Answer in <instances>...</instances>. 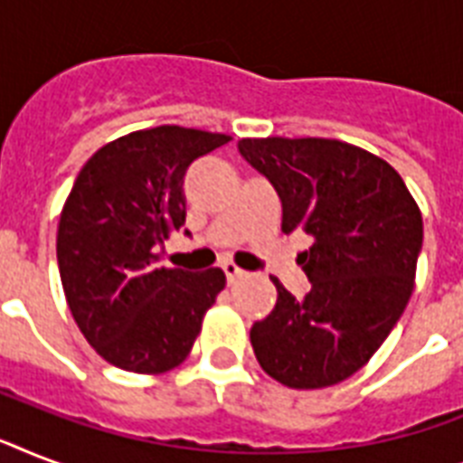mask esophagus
I'll list each match as a JSON object with an SVG mask.
<instances>
[{
	"label": "esophagus",
	"instance_id": "1",
	"mask_svg": "<svg viewBox=\"0 0 463 463\" xmlns=\"http://www.w3.org/2000/svg\"><path fill=\"white\" fill-rule=\"evenodd\" d=\"M223 271H225V279H228V283H235L240 281L242 276H245V271L240 267H235L232 261H228V264H223Z\"/></svg>",
	"mask_w": 463,
	"mask_h": 463
}]
</instances>
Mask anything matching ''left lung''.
<instances>
[{"label": "left lung", "mask_w": 463, "mask_h": 463, "mask_svg": "<svg viewBox=\"0 0 463 463\" xmlns=\"http://www.w3.org/2000/svg\"><path fill=\"white\" fill-rule=\"evenodd\" d=\"M240 154L281 196L283 232L315 240L298 264L305 298L276 286V307L252 324L261 370L290 389L355 374L403 315L423 247V216L402 175L380 156L336 139H240Z\"/></svg>", "instance_id": "obj_1"}]
</instances>
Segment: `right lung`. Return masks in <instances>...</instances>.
Wrapping results in <instances>:
<instances>
[{
	"label": "right lung",
	"instance_id": "add662e5",
	"mask_svg": "<svg viewBox=\"0 0 463 463\" xmlns=\"http://www.w3.org/2000/svg\"><path fill=\"white\" fill-rule=\"evenodd\" d=\"M228 134L163 125L125 134L86 160L57 225V264L76 326L110 365L160 374L187 358L221 269L156 267L184 225V173Z\"/></svg>",
	"mask_w": 463,
	"mask_h": 463
}]
</instances>
